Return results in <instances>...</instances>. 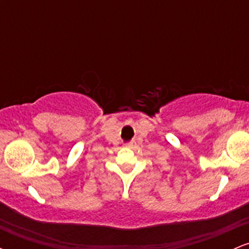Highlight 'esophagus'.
<instances>
[{
	"instance_id": "34e87169",
	"label": "esophagus",
	"mask_w": 249,
	"mask_h": 249,
	"mask_svg": "<svg viewBox=\"0 0 249 249\" xmlns=\"http://www.w3.org/2000/svg\"><path fill=\"white\" fill-rule=\"evenodd\" d=\"M126 146H127V147H130V148H133V147H136L137 145H136V142H128V144L126 145Z\"/></svg>"
}]
</instances>
